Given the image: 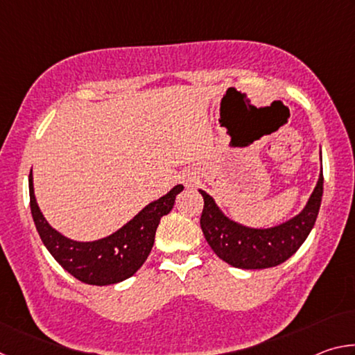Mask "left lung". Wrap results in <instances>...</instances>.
I'll list each match as a JSON object with an SVG mask.
<instances>
[{
	"label": "left lung",
	"mask_w": 355,
	"mask_h": 355,
	"mask_svg": "<svg viewBox=\"0 0 355 355\" xmlns=\"http://www.w3.org/2000/svg\"><path fill=\"white\" fill-rule=\"evenodd\" d=\"M321 173L302 211L291 219L269 228H254L239 224L222 213L218 203L205 191L200 227L207 243L220 260L239 269H266L286 261L310 235L322 199V156Z\"/></svg>",
	"instance_id": "left-lung-1"
}]
</instances>
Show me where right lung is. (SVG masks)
<instances>
[{
    "label": "right lung",
    "mask_w": 355,
    "mask_h": 355,
    "mask_svg": "<svg viewBox=\"0 0 355 355\" xmlns=\"http://www.w3.org/2000/svg\"><path fill=\"white\" fill-rule=\"evenodd\" d=\"M182 191L183 184L173 186L111 235L95 241H75L48 224L34 196L33 169L29 173L31 214L42 243L65 271L84 284L97 286L119 284L137 272L153 248L161 218L171 213Z\"/></svg>",
    "instance_id": "add662e5"
}]
</instances>
